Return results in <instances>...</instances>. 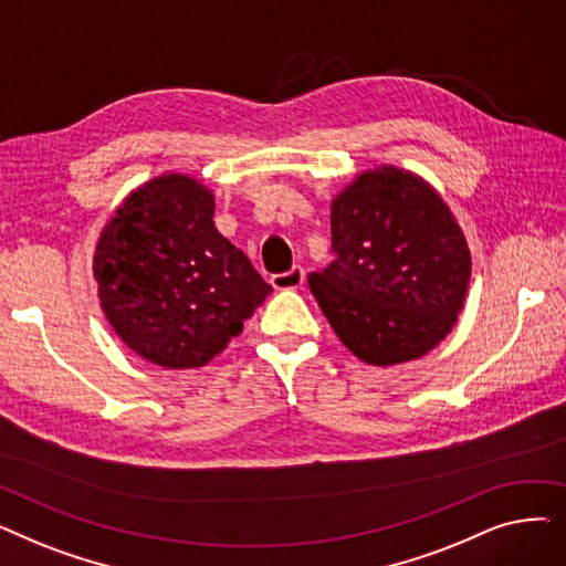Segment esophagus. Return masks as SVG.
Returning a JSON list of instances; mask_svg holds the SVG:
<instances>
[{"label": "esophagus", "instance_id": "obj_1", "mask_svg": "<svg viewBox=\"0 0 566 566\" xmlns=\"http://www.w3.org/2000/svg\"><path fill=\"white\" fill-rule=\"evenodd\" d=\"M303 282H305V271H303L301 265H293L291 271L280 273V275H273V277H271V284H273L277 291L298 289V286H303Z\"/></svg>", "mask_w": 566, "mask_h": 566}]
</instances>
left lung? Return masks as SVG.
<instances>
[{
	"label": "left lung",
	"mask_w": 566,
	"mask_h": 566,
	"mask_svg": "<svg viewBox=\"0 0 566 566\" xmlns=\"http://www.w3.org/2000/svg\"><path fill=\"white\" fill-rule=\"evenodd\" d=\"M337 259L310 275L335 335L374 367L418 360L452 333L472 259L450 206L420 174H355L331 206Z\"/></svg>",
	"instance_id": "obj_1"
}]
</instances>
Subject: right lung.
Masks as SVG:
<instances>
[{
  "label": "right lung",
  "instance_id": "add662e5",
  "mask_svg": "<svg viewBox=\"0 0 566 566\" xmlns=\"http://www.w3.org/2000/svg\"><path fill=\"white\" fill-rule=\"evenodd\" d=\"M213 213L211 188L165 171L137 186L98 235L101 310L118 339L163 369L211 363L273 291Z\"/></svg>",
  "mask_w": 566,
  "mask_h": 566
}]
</instances>
